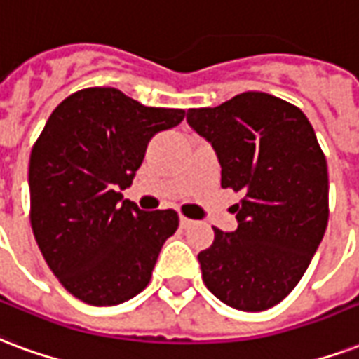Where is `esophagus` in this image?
<instances>
[{"label":"esophagus","instance_id":"esophagus-1","mask_svg":"<svg viewBox=\"0 0 359 359\" xmlns=\"http://www.w3.org/2000/svg\"><path fill=\"white\" fill-rule=\"evenodd\" d=\"M192 224H194L192 219H187V217H180V226H182V228L192 226Z\"/></svg>","mask_w":359,"mask_h":359}]
</instances>
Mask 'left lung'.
<instances>
[{
  "label": "left lung",
  "instance_id": "8db88e82",
  "mask_svg": "<svg viewBox=\"0 0 359 359\" xmlns=\"http://www.w3.org/2000/svg\"><path fill=\"white\" fill-rule=\"evenodd\" d=\"M188 126L211 142L220 187L241 192L238 228L215 230L198 255L207 289L245 312L276 306L294 289L329 219L327 161L297 106L247 91L215 108H190Z\"/></svg>",
  "mask_w": 359,
  "mask_h": 359
}]
</instances>
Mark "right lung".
<instances>
[{"mask_svg": "<svg viewBox=\"0 0 359 359\" xmlns=\"http://www.w3.org/2000/svg\"><path fill=\"white\" fill-rule=\"evenodd\" d=\"M180 108H152L114 87H89L53 110L30 154V222L53 274L79 301L114 306L152 278L179 215L123 200L154 135Z\"/></svg>", "mask_w": 359, "mask_h": 359, "instance_id": "add662e5", "label": "right lung"}]
</instances>
